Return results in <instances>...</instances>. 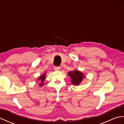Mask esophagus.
Returning a JSON list of instances; mask_svg holds the SVG:
<instances>
[{
    "label": "esophagus",
    "instance_id": "obj_1",
    "mask_svg": "<svg viewBox=\"0 0 124 124\" xmlns=\"http://www.w3.org/2000/svg\"><path fill=\"white\" fill-rule=\"evenodd\" d=\"M54 69V70L55 71H59L60 70L61 68H60V67H55Z\"/></svg>",
    "mask_w": 124,
    "mask_h": 124
}]
</instances>
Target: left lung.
<instances>
[{
  "label": "left lung",
  "instance_id": "obj_1",
  "mask_svg": "<svg viewBox=\"0 0 124 124\" xmlns=\"http://www.w3.org/2000/svg\"><path fill=\"white\" fill-rule=\"evenodd\" d=\"M68 76L71 78V82L73 85L78 86L82 82L83 79L85 78L84 74L79 70H73L68 73Z\"/></svg>",
  "mask_w": 124,
  "mask_h": 124
}]
</instances>
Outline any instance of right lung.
I'll return each mask as SVG.
<instances>
[{
  "instance_id": "obj_1",
  "label": "right lung",
  "mask_w": 124,
  "mask_h": 124,
  "mask_svg": "<svg viewBox=\"0 0 124 124\" xmlns=\"http://www.w3.org/2000/svg\"><path fill=\"white\" fill-rule=\"evenodd\" d=\"M46 73H44L43 75L40 76V77H39L37 79V80H39L40 81V83H39V86H43L44 85V81L46 79Z\"/></svg>"
}]
</instances>
